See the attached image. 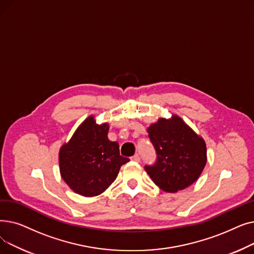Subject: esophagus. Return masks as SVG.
I'll list each match as a JSON object with an SVG mask.
<instances>
[{
	"label": "esophagus",
	"mask_w": 254,
	"mask_h": 254,
	"mask_svg": "<svg viewBox=\"0 0 254 254\" xmlns=\"http://www.w3.org/2000/svg\"><path fill=\"white\" fill-rule=\"evenodd\" d=\"M131 161H134V162H137V163H139L140 162V156H139V154H135L134 156H131Z\"/></svg>",
	"instance_id": "esophagus-1"
}]
</instances>
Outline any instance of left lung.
Returning <instances> with one entry per match:
<instances>
[{"label":"left lung","mask_w":254,"mask_h":254,"mask_svg":"<svg viewBox=\"0 0 254 254\" xmlns=\"http://www.w3.org/2000/svg\"><path fill=\"white\" fill-rule=\"evenodd\" d=\"M156 158L145 170L152 181L168 192H176L191 185L207 162L206 144L202 138L174 115L161 118L147 128Z\"/></svg>","instance_id":"left-lung-1"}]
</instances>
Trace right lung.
Here are the masks:
<instances>
[{
  "mask_svg": "<svg viewBox=\"0 0 254 254\" xmlns=\"http://www.w3.org/2000/svg\"><path fill=\"white\" fill-rule=\"evenodd\" d=\"M109 126L84 120L60 152L61 175L75 192L93 196L116 179L120 167L129 159L119 153V145L108 139Z\"/></svg>",
  "mask_w": 254,
  "mask_h": 254,
  "instance_id": "obj_1",
  "label": "right lung"
}]
</instances>
